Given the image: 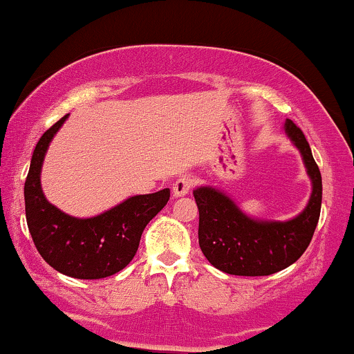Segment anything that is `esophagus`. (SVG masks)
<instances>
[{
	"mask_svg": "<svg viewBox=\"0 0 354 354\" xmlns=\"http://www.w3.org/2000/svg\"><path fill=\"white\" fill-rule=\"evenodd\" d=\"M194 185V180L192 177L189 176H184V177H178L176 182L172 184V194L174 197H184L190 192V189H192Z\"/></svg>",
	"mask_w": 354,
	"mask_h": 354,
	"instance_id": "34e87169",
	"label": "esophagus"
}]
</instances>
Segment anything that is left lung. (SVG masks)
<instances>
[{
	"label": "left lung",
	"mask_w": 354,
	"mask_h": 354,
	"mask_svg": "<svg viewBox=\"0 0 354 354\" xmlns=\"http://www.w3.org/2000/svg\"><path fill=\"white\" fill-rule=\"evenodd\" d=\"M285 132L300 151L313 190L306 209L286 222H263L245 215L214 187L194 190L198 207V245L205 259L228 275L265 277L295 263L313 239L322 210V174L301 129L286 119Z\"/></svg>",
	"instance_id": "8db88e82"
}]
</instances>
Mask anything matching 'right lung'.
<instances>
[{
	"label": "right lung",
	"mask_w": 354,
	"mask_h": 354,
	"mask_svg": "<svg viewBox=\"0 0 354 354\" xmlns=\"http://www.w3.org/2000/svg\"><path fill=\"white\" fill-rule=\"evenodd\" d=\"M61 118L41 136L24 182L26 222L37 252L54 270L79 280H97L126 268L139 248L145 225L164 209L170 190L136 195L97 217L76 218L46 201L41 167Z\"/></svg>",
	"instance_id": "add662e5"
}]
</instances>
